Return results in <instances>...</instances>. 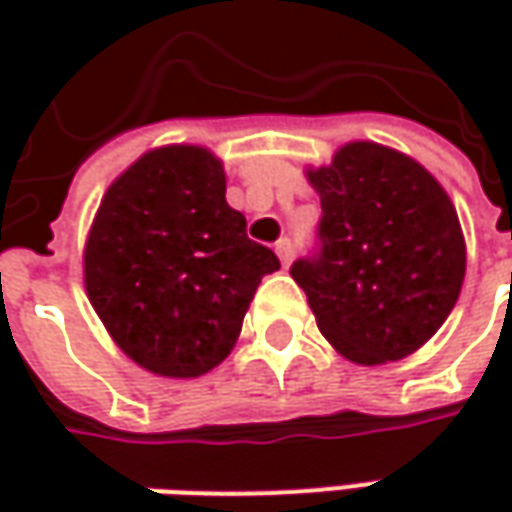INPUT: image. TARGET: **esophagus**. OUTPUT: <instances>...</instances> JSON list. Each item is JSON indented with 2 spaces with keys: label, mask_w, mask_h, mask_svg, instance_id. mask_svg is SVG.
<instances>
[{
  "label": "esophagus",
  "mask_w": 512,
  "mask_h": 512,
  "mask_svg": "<svg viewBox=\"0 0 512 512\" xmlns=\"http://www.w3.org/2000/svg\"><path fill=\"white\" fill-rule=\"evenodd\" d=\"M276 256H279V262L282 265H290V259H293V245H290V239H279L276 242Z\"/></svg>",
  "instance_id": "1"
}]
</instances>
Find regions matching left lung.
I'll use <instances>...</instances> for the list:
<instances>
[{"label": "left lung", "instance_id": "obj_1", "mask_svg": "<svg viewBox=\"0 0 512 512\" xmlns=\"http://www.w3.org/2000/svg\"><path fill=\"white\" fill-rule=\"evenodd\" d=\"M322 202V253L293 279L333 350L376 367L416 353L459 302V213L430 170L379 142H347L305 170Z\"/></svg>", "mask_w": 512, "mask_h": 512}]
</instances>
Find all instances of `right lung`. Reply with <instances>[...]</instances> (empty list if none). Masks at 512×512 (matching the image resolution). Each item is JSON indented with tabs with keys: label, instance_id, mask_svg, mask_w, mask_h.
Here are the masks:
<instances>
[{
	"label": "right lung",
	"instance_id": "right-lung-1",
	"mask_svg": "<svg viewBox=\"0 0 512 512\" xmlns=\"http://www.w3.org/2000/svg\"><path fill=\"white\" fill-rule=\"evenodd\" d=\"M222 159L202 145L142 153L105 190L85 239V293L116 347L165 379L227 359L262 276L279 270L227 205Z\"/></svg>",
	"mask_w": 512,
	"mask_h": 512
}]
</instances>
